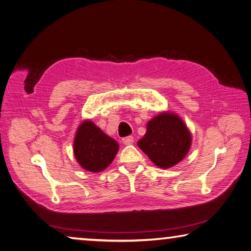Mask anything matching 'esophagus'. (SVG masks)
Segmentation results:
<instances>
[{
  "mask_svg": "<svg viewBox=\"0 0 251 251\" xmlns=\"http://www.w3.org/2000/svg\"><path fill=\"white\" fill-rule=\"evenodd\" d=\"M123 144L124 145H131L134 143V137L133 136H128V137H125V138H123Z\"/></svg>",
  "mask_w": 251,
  "mask_h": 251,
  "instance_id": "obj_1",
  "label": "esophagus"
}]
</instances>
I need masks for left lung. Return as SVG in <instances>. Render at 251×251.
Masks as SVG:
<instances>
[{
    "instance_id": "1",
    "label": "left lung",
    "mask_w": 251,
    "mask_h": 251,
    "mask_svg": "<svg viewBox=\"0 0 251 251\" xmlns=\"http://www.w3.org/2000/svg\"><path fill=\"white\" fill-rule=\"evenodd\" d=\"M192 144V134L182 118L162 112L147 123V130L138 147L161 169H169L183 160Z\"/></svg>"
}]
</instances>
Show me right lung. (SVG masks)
I'll return each mask as SVG.
<instances>
[{"instance_id":"1","label":"right lung","mask_w":251,"mask_h":251,"mask_svg":"<svg viewBox=\"0 0 251 251\" xmlns=\"http://www.w3.org/2000/svg\"><path fill=\"white\" fill-rule=\"evenodd\" d=\"M118 148L117 141L90 120L82 122L75 131V158L86 171L97 173L105 170L115 158Z\"/></svg>"}]
</instances>
